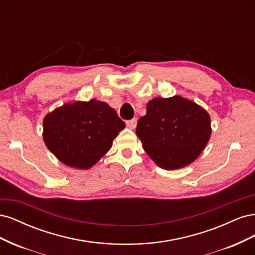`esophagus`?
<instances>
[{
	"mask_svg": "<svg viewBox=\"0 0 255 255\" xmlns=\"http://www.w3.org/2000/svg\"><path fill=\"white\" fill-rule=\"evenodd\" d=\"M127 126H128V128H129L130 129H134V128H136V126H137V119H136V118H133L132 120H128V121L127 122Z\"/></svg>",
	"mask_w": 255,
	"mask_h": 255,
	"instance_id": "obj_1",
	"label": "esophagus"
}]
</instances>
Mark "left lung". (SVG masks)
<instances>
[{"label": "left lung", "mask_w": 255, "mask_h": 255, "mask_svg": "<svg viewBox=\"0 0 255 255\" xmlns=\"http://www.w3.org/2000/svg\"><path fill=\"white\" fill-rule=\"evenodd\" d=\"M211 117L191 100L180 96L154 98L138 120L136 135L158 167L175 170L195 161L211 138Z\"/></svg>", "instance_id": "8db88e82"}]
</instances>
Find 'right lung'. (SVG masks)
<instances>
[{"label":"right lung","mask_w":255,"mask_h":255,"mask_svg":"<svg viewBox=\"0 0 255 255\" xmlns=\"http://www.w3.org/2000/svg\"><path fill=\"white\" fill-rule=\"evenodd\" d=\"M126 128L114 109L102 101H75L45 115L43 141L61 163L89 169L110 151Z\"/></svg>","instance_id":"obj_1"}]
</instances>
